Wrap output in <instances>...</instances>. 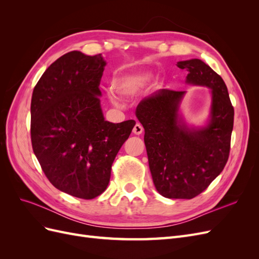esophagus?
I'll return each instance as SVG.
<instances>
[{"mask_svg": "<svg viewBox=\"0 0 259 259\" xmlns=\"http://www.w3.org/2000/svg\"><path fill=\"white\" fill-rule=\"evenodd\" d=\"M143 131H144V127L140 124H138V123L135 125L134 128H133V133H134L135 135H140L143 133Z\"/></svg>", "mask_w": 259, "mask_h": 259, "instance_id": "obj_1", "label": "esophagus"}]
</instances>
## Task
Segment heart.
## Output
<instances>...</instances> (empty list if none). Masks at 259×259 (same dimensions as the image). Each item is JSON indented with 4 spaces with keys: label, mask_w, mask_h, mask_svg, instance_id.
<instances>
[{
    "label": "heart",
    "mask_w": 259,
    "mask_h": 259,
    "mask_svg": "<svg viewBox=\"0 0 259 259\" xmlns=\"http://www.w3.org/2000/svg\"><path fill=\"white\" fill-rule=\"evenodd\" d=\"M153 72L146 71V70H137V71L122 72L115 75L111 82V89L108 92L109 99L113 104L117 105V95L121 98L127 99L136 94L142 92L146 86L150 84L153 79Z\"/></svg>",
    "instance_id": "obj_1"
}]
</instances>
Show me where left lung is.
<instances>
[{"label": "left lung", "mask_w": 259, "mask_h": 259, "mask_svg": "<svg viewBox=\"0 0 259 259\" xmlns=\"http://www.w3.org/2000/svg\"><path fill=\"white\" fill-rule=\"evenodd\" d=\"M177 67L187 71V85L209 90L206 123L197 127L185 120L180 109L186 91L152 93L139 103L136 117L145 128L156 191L168 199H192L206 189L228 161L234 110L222 76L204 61H178Z\"/></svg>", "instance_id": "left-lung-1"}]
</instances>
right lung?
I'll return each mask as SVG.
<instances>
[{
  "label": "right lung",
  "mask_w": 259,
  "mask_h": 259,
  "mask_svg": "<svg viewBox=\"0 0 259 259\" xmlns=\"http://www.w3.org/2000/svg\"><path fill=\"white\" fill-rule=\"evenodd\" d=\"M103 55L72 51L45 70L31 98V143L58 190L91 200L110 182L111 166L136 122L106 121L99 82Z\"/></svg>",
  "instance_id": "add662e5"
}]
</instances>
